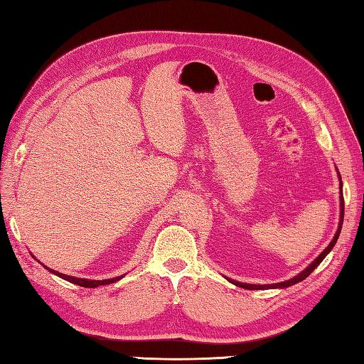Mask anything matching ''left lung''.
<instances>
[{"mask_svg":"<svg viewBox=\"0 0 364 364\" xmlns=\"http://www.w3.org/2000/svg\"><path fill=\"white\" fill-rule=\"evenodd\" d=\"M336 172H338V168H336ZM338 178H340V222H338V230H336V232H335V235H333V239H332V242L327 245V248L321 252V255L314 260V262H310L309 264V267L307 268H304L301 273H298L296 276H293V277H290L289 281H284V282H276V284H264V285H259V284H247V282H239V281H234V279H231V277H226L228 281H230L231 284H234V285H237V287H240V289H247V290H268V289H287V287H291V285H294V284H298V282H301V281H304V279H306L311 272H314V269L321 264V262L324 260V257L328 255V252L332 251V248L335 247V243H336V240H338V237H340V232H341V228H343V220H344V198H343V181H341V175H340V172H338Z\"/></svg>","mask_w":364,"mask_h":364,"instance_id":"left-lung-1","label":"left lung"}]
</instances>
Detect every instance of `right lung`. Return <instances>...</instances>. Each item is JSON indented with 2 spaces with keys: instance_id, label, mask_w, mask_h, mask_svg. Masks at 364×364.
<instances>
[{
  "instance_id": "obj_1",
  "label": "right lung",
  "mask_w": 364,
  "mask_h": 364,
  "mask_svg": "<svg viewBox=\"0 0 364 364\" xmlns=\"http://www.w3.org/2000/svg\"><path fill=\"white\" fill-rule=\"evenodd\" d=\"M41 265H43V264H41ZM43 267H45V265H43ZM45 268H46V269H49V273H53V274H55V276H58V277H62V279H65V281L71 282V284L80 285V287H85V289H96V287H99V285H108V284H113V282L121 281V279L125 276V274H122V276L112 277V279H102V281H96V279H82V277H74V276H68V274H63V273H58V272H55V269H50V268H48V267H45Z\"/></svg>"
}]
</instances>
